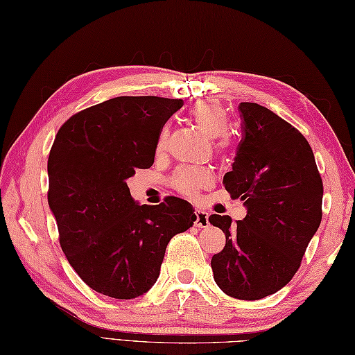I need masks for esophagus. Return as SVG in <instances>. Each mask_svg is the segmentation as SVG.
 Wrapping results in <instances>:
<instances>
[{"label": "esophagus", "instance_id": "1", "mask_svg": "<svg viewBox=\"0 0 355 355\" xmlns=\"http://www.w3.org/2000/svg\"><path fill=\"white\" fill-rule=\"evenodd\" d=\"M195 227H200V228H207L210 225L209 222V215L207 211H204L201 209H196L195 210Z\"/></svg>", "mask_w": 355, "mask_h": 355}]
</instances>
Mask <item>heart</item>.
Segmentation results:
<instances>
[{"label": "heart", "instance_id": "obj_1", "mask_svg": "<svg viewBox=\"0 0 355 355\" xmlns=\"http://www.w3.org/2000/svg\"><path fill=\"white\" fill-rule=\"evenodd\" d=\"M189 116L205 135L215 137V146L218 151H225L230 146V139L225 133L228 127V113L224 107L213 101H200L192 105V109L189 110ZM166 136L168 131L163 128L157 139L159 151L163 150ZM211 183L213 174L207 168H180L172 178L174 187L186 196H196L202 189L210 187Z\"/></svg>", "mask_w": 355, "mask_h": 355}]
</instances>
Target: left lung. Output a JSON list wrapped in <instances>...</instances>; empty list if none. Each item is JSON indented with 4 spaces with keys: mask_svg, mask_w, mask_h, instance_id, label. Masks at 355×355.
I'll return each instance as SVG.
<instances>
[{
    "mask_svg": "<svg viewBox=\"0 0 355 355\" xmlns=\"http://www.w3.org/2000/svg\"><path fill=\"white\" fill-rule=\"evenodd\" d=\"M242 140L224 186L248 209L243 220L211 215L225 246L211 257L219 289L255 301L291 282L322 219L324 184L298 130L255 103H241Z\"/></svg>",
    "mask_w": 355,
    "mask_h": 355,
    "instance_id": "left-lung-1",
    "label": "left lung"
}]
</instances>
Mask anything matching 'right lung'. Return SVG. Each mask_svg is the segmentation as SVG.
Listing matches in <instances>:
<instances>
[{
  "label": "right lung",
  "instance_id": "right-lung-1",
  "mask_svg": "<svg viewBox=\"0 0 355 355\" xmlns=\"http://www.w3.org/2000/svg\"><path fill=\"white\" fill-rule=\"evenodd\" d=\"M183 100L118 96L66 121L48 157V204L69 265L98 293L133 300L157 282L172 237L195 222L166 196L139 205L125 180L153 166L160 131Z\"/></svg>",
  "mask_w": 355,
  "mask_h": 355
}]
</instances>
